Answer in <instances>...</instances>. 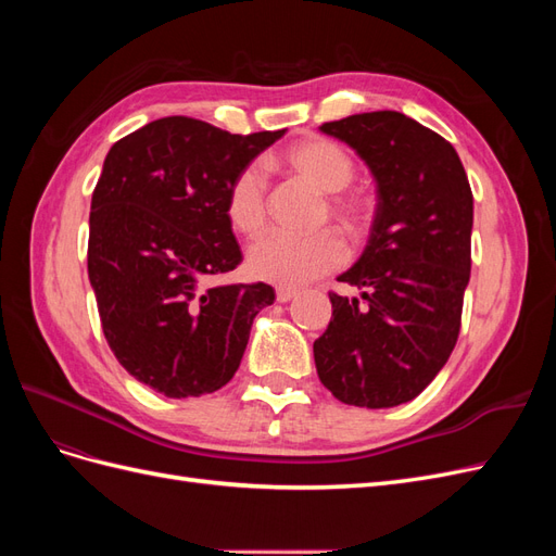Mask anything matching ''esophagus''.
Listing matches in <instances>:
<instances>
[{
    "mask_svg": "<svg viewBox=\"0 0 556 556\" xmlns=\"http://www.w3.org/2000/svg\"><path fill=\"white\" fill-rule=\"evenodd\" d=\"M296 296V290H292V288H278L276 290V299L280 301V304H288L290 299H294Z\"/></svg>",
    "mask_w": 556,
    "mask_h": 556,
    "instance_id": "obj_1",
    "label": "esophagus"
}]
</instances>
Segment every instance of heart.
<instances>
[{
  "mask_svg": "<svg viewBox=\"0 0 556 556\" xmlns=\"http://www.w3.org/2000/svg\"><path fill=\"white\" fill-rule=\"evenodd\" d=\"M285 164L294 174L313 182L317 190L331 194L329 206L336 217L355 223L359 217V201L343 190L355 178V162L350 153L331 139L308 137L292 143L282 153ZM266 169L252 162L233 176L227 190V217L231 227L255 237L266 223ZM348 260V248L339 233L323 229L315 233L274 231L260 239L248 252V271L257 280L280 285V288H301Z\"/></svg>",
  "mask_w": 556,
  "mask_h": 556,
  "instance_id": "obj_1",
  "label": "heart"
}]
</instances>
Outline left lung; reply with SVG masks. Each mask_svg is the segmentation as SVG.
<instances>
[{
  "instance_id": "1",
  "label": "left lung",
  "mask_w": 556,
  "mask_h": 556,
  "mask_svg": "<svg viewBox=\"0 0 556 556\" xmlns=\"http://www.w3.org/2000/svg\"><path fill=\"white\" fill-rule=\"evenodd\" d=\"M376 180L362 257L339 276L362 301L329 294L331 319L313 343L327 390L348 406L394 408L439 376L462 327L470 278L473 194L441 134L396 111L325 123Z\"/></svg>"
}]
</instances>
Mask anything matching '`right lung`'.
Returning <instances> with one entry per match:
<instances>
[{
    "label": "right lung",
    "instance_id": "right-lung-1",
    "mask_svg": "<svg viewBox=\"0 0 556 556\" xmlns=\"http://www.w3.org/2000/svg\"><path fill=\"white\" fill-rule=\"evenodd\" d=\"M285 134L241 137L160 117L111 146L90 206L88 276L102 329L129 376L169 399L211 394L243 359L271 285H208L243 260L227 190Z\"/></svg>",
    "mask_w": 556,
    "mask_h": 556
}]
</instances>
